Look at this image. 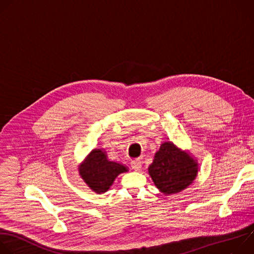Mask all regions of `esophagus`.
<instances>
[{
    "instance_id": "34e87169",
    "label": "esophagus",
    "mask_w": 254,
    "mask_h": 254,
    "mask_svg": "<svg viewBox=\"0 0 254 254\" xmlns=\"http://www.w3.org/2000/svg\"><path fill=\"white\" fill-rule=\"evenodd\" d=\"M130 165H131V168H132L134 171H138V170H140V168H141V162H140V160H133V161H131Z\"/></svg>"
}]
</instances>
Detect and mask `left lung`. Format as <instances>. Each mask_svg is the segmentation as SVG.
Returning <instances> with one entry per match:
<instances>
[{
    "instance_id": "left-lung-1",
    "label": "left lung",
    "mask_w": 254,
    "mask_h": 254,
    "mask_svg": "<svg viewBox=\"0 0 254 254\" xmlns=\"http://www.w3.org/2000/svg\"><path fill=\"white\" fill-rule=\"evenodd\" d=\"M148 170L159 191L171 195L185 190L194 182L199 164L190 152L181 150L173 141L167 140L161 143Z\"/></svg>"
}]
</instances>
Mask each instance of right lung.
Listing matches in <instances>:
<instances>
[{"label":"right lung","instance_id":"obj_1","mask_svg":"<svg viewBox=\"0 0 254 254\" xmlns=\"http://www.w3.org/2000/svg\"><path fill=\"white\" fill-rule=\"evenodd\" d=\"M127 171L124 164L108 160L104 149H93L78 166L80 178L97 194L110 190L117 177Z\"/></svg>","mask_w":254,"mask_h":254}]
</instances>
